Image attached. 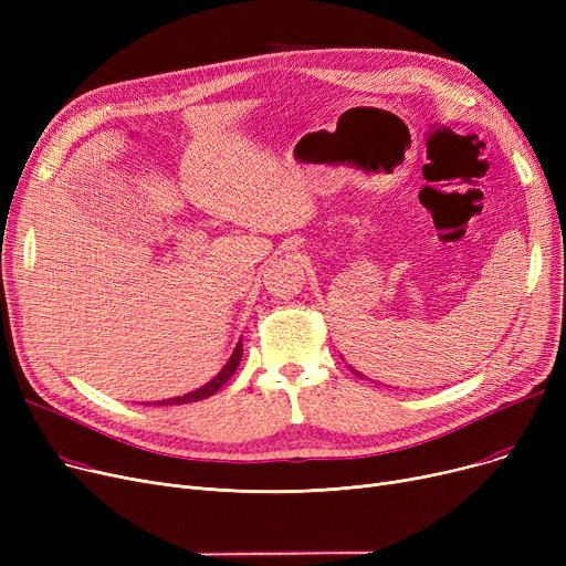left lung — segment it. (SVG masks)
<instances>
[{"label": "left lung", "mask_w": 566, "mask_h": 566, "mask_svg": "<svg viewBox=\"0 0 566 566\" xmlns=\"http://www.w3.org/2000/svg\"><path fill=\"white\" fill-rule=\"evenodd\" d=\"M353 371H355V369H353ZM355 374H358V371H355ZM358 376H360V378H363V374H358Z\"/></svg>", "instance_id": "8db88e82"}]
</instances>
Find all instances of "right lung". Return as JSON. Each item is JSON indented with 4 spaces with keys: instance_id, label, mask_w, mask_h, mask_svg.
Returning <instances> with one entry per match:
<instances>
[{
    "instance_id": "add662e5",
    "label": "right lung",
    "mask_w": 566,
    "mask_h": 566,
    "mask_svg": "<svg viewBox=\"0 0 566 566\" xmlns=\"http://www.w3.org/2000/svg\"><path fill=\"white\" fill-rule=\"evenodd\" d=\"M241 355H243V344H238L235 346V350L231 353V358H229V363L222 367V371L213 378V380H208L203 388H199V390H195V392H188V395H184V397H174V399H167V401H156L158 406H178V403H188V401H201V399H206V397H211V395H216L222 385L233 376V371L238 369V365H241Z\"/></svg>"
}]
</instances>
